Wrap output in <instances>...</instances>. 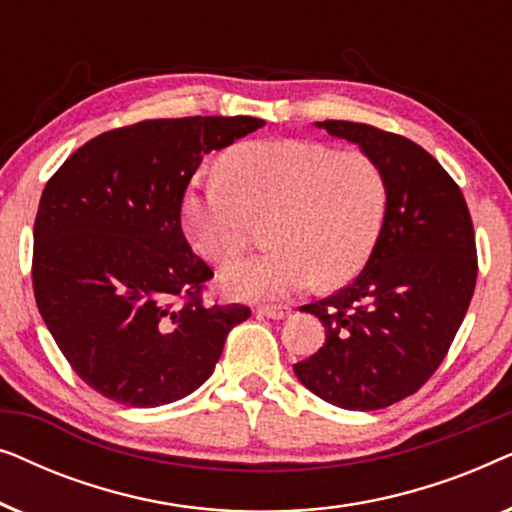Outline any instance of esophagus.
Here are the masks:
<instances>
[{
    "instance_id": "34e87169",
    "label": "esophagus",
    "mask_w": 512,
    "mask_h": 512,
    "mask_svg": "<svg viewBox=\"0 0 512 512\" xmlns=\"http://www.w3.org/2000/svg\"><path fill=\"white\" fill-rule=\"evenodd\" d=\"M258 314H263V317H268V319H284L291 314V307L289 305H261L258 307Z\"/></svg>"
}]
</instances>
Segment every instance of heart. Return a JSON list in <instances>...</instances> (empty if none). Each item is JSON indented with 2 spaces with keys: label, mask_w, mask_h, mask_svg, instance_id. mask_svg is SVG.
Here are the masks:
<instances>
[{
  "label": "heart",
  "mask_w": 512,
  "mask_h": 512,
  "mask_svg": "<svg viewBox=\"0 0 512 512\" xmlns=\"http://www.w3.org/2000/svg\"><path fill=\"white\" fill-rule=\"evenodd\" d=\"M223 177L195 181L184 228L209 261H228L268 219L272 249L228 263L221 286L235 298L279 300L314 282L338 286L373 254L387 216V179L361 149L335 151L310 139H263L235 146Z\"/></svg>",
  "instance_id": "heart-1"
}]
</instances>
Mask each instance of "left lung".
Returning a JSON list of instances; mask_svg holds the SVG:
<instances>
[{
    "instance_id": "8db88e82",
    "label": "left lung",
    "mask_w": 512,
    "mask_h": 512,
    "mask_svg": "<svg viewBox=\"0 0 512 512\" xmlns=\"http://www.w3.org/2000/svg\"><path fill=\"white\" fill-rule=\"evenodd\" d=\"M317 125L377 160L387 216L366 268L300 307L319 317L326 342L293 373L338 408L380 410L436 373L466 317L478 279L473 221L457 181L408 137L366 123Z\"/></svg>"
}]
</instances>
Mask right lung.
<instances>
[{"label": "right lung", "instance_id": "add662e5", "mask_svg": "<svg viewBox=\"0 0 512 512\" xmlns=\"http://www.w3.org/2000/svg\"><path fill=\"white\" fill-rule=\"evenodd\" d=\"M265 121L151 118L102 132L48 179L34 219L32 286L69 366L130 408L179 401L214 373L247 305H205L214 277L188 247L181 202L207 153Z\"/></svg>", "mask_w": 512, "mask_h": 512}]
</instances>
